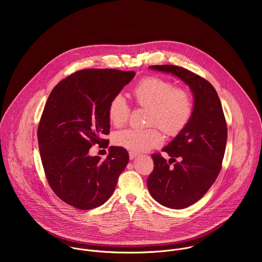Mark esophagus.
<instances>
[{"instance_id":"obj_1","label":"esophagus","mask_w":262,"mask_h":262,"mask_svg":"<svg viewBox=\"0 0 262 262\" xmlns=\"http://www.w3.org/2000/svg\"><path fill=\"white\" fill-rule=\"evenodd\" d=\"M136 156H138V153L133 152V151H130V152H129V157H130V159H134Z\"/></svg>"}]
</instances>
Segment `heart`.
<instances>
[{
    "label": "heart",
    "instance_id": "obj_1",
    "mask_svg": "<svg viewBox=\"0 0 262 262\" xmlns=\"http://www.w3.org/2000/svg\"><path fill=\"white\" fill-rule=\"evenodd\" d=\"M137 105L148 108L147 124L159 126L168 135H178L187 127L193 111L191 97L184 89L174 88L173 83L156 76L142 78L133 89ZM130 107L122 94H117L110 101L108 117L115 127L127 123ZM113 142L125 149L142 152L158 147L163 136L158 127L146 129L128 128L117 131Z\"/></svg>",
    "mask_w": 262,
    "mask_h": 262
}]
</instances>
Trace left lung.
Instances as JSON below:
<instances>
[{"mask_svg": "<svg viewBox=\"0 0 262 262\" xmlns=\"http://www.w3.org/2000/svg\"><path fill=\"white\" fill-rule=\"evenodd\" d=\"M150 70L170 74L188 85L193 111L187 127L162 151L180 162L170 163L153 154L154 169L147 180L151 196L171 209L196 203L212 187L222 165L227 143V125L218 94L205 78L177 66H151ZM169 162V161H168Z\"/></svg>", "mask_w": 262, "mask_h": 262, "instance_id": "obj_1", "label": "left lung"}]
</instances>
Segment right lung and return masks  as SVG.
<instances>
[{"mask_svg": "<svg viewBox=\"0 0 262 262\" xmlns=\"http://www.w3.org/2000/svg\"><path fill=\"white\" fill-rule=\"evenodd\" d=\"M135 72L82 70L62 79L50 93L38 126V145L48 184L55 194L79 210H91L112 195L129 154L120 146L109 155H90L94 144L108 147V107Z\"/></svg>", "mask_w": 262, "mask_h": 262, "instance_id": "right-lung-1", "label": "right lung"}]
</instances>
